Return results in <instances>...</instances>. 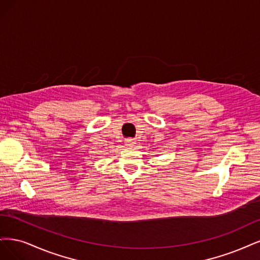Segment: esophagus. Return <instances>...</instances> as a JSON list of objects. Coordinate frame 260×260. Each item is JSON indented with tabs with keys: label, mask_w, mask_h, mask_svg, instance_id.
<instances>
[{
	"label": "esophagus",
	"mask_w": 260,
	"mask_h": 260,
	"mask_svg": "<svg viewBox=\"0 0 260 260\" xmlns=\"http://www.w3.org/2000/svg\"><path fill=\"white\" fill-rule=\"evenodd\" d=\"M135 145H136L135 139H126V140H125V146H126V147L133 148Z\"/></svg>",
	"instance_id": "esophagus-1"
}]
</instances>
